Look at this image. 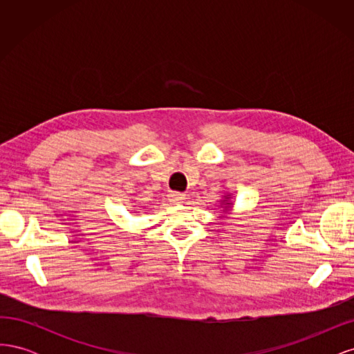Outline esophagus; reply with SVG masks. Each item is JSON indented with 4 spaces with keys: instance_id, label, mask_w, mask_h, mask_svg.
<instances>
[{
    "instance_id": "34e87169",
    "label": "esophagus",
    "mask_w": 354,
    "mask_h": 354,
    "mask_svg": "<svg viewBox=\"0 0 354 354\" xmlns=\"http://www.w3.org/2000/svg\"><path fill=\"white\" fill-rule=\"evenodd\" d=\"M169 198H171V202H174V203H180L186 199L185 195L180 194V192H173V194L169 195Z\"/></svg>"
}]
</instances>
